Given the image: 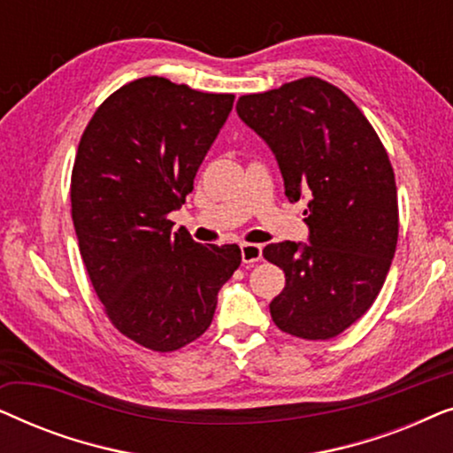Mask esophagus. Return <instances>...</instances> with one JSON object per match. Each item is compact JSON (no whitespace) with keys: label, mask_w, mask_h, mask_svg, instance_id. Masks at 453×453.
Segmentation results:
<instances>
[{"label":"esophagus","mask_w":453,"mask_h":453,"mask_svg":"<svg viewBox=\"0 0 453 453\" xmlns=\"http://www.w3.org/2000/svg\"><path fill=\"white\" fill-rule=\"evenodd\" d=\"M241 259H243V264L259 262V259H262V245L241 243Z\"/></svg>","instance_id":"obj_1"}]
</instances>
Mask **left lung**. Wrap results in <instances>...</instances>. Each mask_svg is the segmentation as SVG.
Instances as JSON below:
<instances>
[{"mask_svg":"<svg viewBox=\"0 0 453 453\" xmlns=\"http://www.w3.org/2000/svg\"><path fill=\"white\" fill-rule=\"evenodd\" d=\"M237 113L274 152L288 202L309 197V243L264 250L287 278L272 319L290 336L330 340L367 313L392 265L400 226L392 163L363 111L321 78L239 96Z\"/></svg>","mask_w":453,"mask_h":453,"instance_id":"left-lung-1","label":"left lung"}]
</instances>
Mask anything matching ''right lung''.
<instances>
[{
	"label": "right lung",
	"mask_w": 453,
	"mask_h": 453,
	"mask_svg": "<svg viewBox=\"0 0 453 453\" xmlns=\"http://www.w3.org/2000/svg\"><path fill=\"white\" fill-rule=\"evenodd\" d=\"M234 95L148 76L95 111L72 169V220L92 287L123 336L171 352L212 324L239 245H202L169 214L185 203Z\"/></svg>",
	"instance_id": "obj_1"
}]
</instances>
